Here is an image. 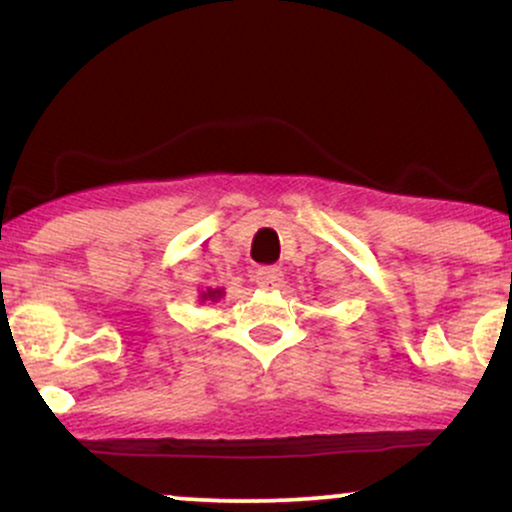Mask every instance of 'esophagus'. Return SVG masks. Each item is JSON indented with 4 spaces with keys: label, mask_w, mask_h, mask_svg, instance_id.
<instances>
[{
    "label": "esophagus",
    "mask_w": 512,
    "mask_h": 512,
    "mask_svg": "<svg viewBox=\"0 0 512 512\" xmlns=\"http://www.w3.org/2000/svg\"><path fill=\"white\" fill-rule=\"evenodd\" d=\"M255 284L264 291H276L284 284V272L279 267H260L255 272Z\"/></svg>",
    "instance_id": "esophagus-1"
}]
</instances>
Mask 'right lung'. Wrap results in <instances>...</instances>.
Segmentation results:
<instances>
[{
    "instance_id": "add662e5",
    "label": "right lung",
    "mask_w": 512,
    "mask_h": 512,
    "mask_svg": "<svg viewBox=\"0 0 512 512\" xmlns=\"http://www.w3.org/2000/svg\"><path fill=\"white\" fill-rule=\"evenodd\" d=\"M221 296V291H209V293H204V298H219Z\"/></svg>"
}]
</instances>
